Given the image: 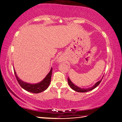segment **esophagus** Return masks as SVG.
Wrapping results in <instances>:
<instances>
[{
  "label": "esophagus",
  "mask_w": 122,
  "mask_h": 122,
  "mask_svg": "<svg viewBox=\"0 0 122 122\" xmlns=\"http://www.w3.org/2000/svg\"><path fill=\"white\" fill-rule=\"evenodd\" d=\"M62 61V59L61 58V57H59V58L58 59V62H61Z\"/></svg>",
  "instance_id": "34e87169"
}]
</instances>
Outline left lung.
I'll list each match as a JSON object with an SVG mask.
<instances>
[{"mask_svg": "<svg viewBox=\"0 0 122 122\" xmlns=\"http://www.w3.org/2000/svg\"><path fill=\"white\" fill-rule=\"evenodd\" d=\"M103 76L102 77V79H101L100 81H99L97 82H96V83L93 86H92V87H90L88 88H82L78 87V86H77L75 85V84H74L73 82L71 81V80H70L69 77H68V84L69 85L70 87H71L72 89H73L74 91H76V92H89V91L94 89V88L97 87V86L101 83V81H102V80L103 79Z\"/></svg>", "mask_w": 122, "mask_h": 122, "instance_id": "obj_1", "label": "left lung"}]
</instances>
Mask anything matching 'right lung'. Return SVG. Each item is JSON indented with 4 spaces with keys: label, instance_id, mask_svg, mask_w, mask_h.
Listing matches in <instances>:
<instances>
[{
    "label": "right lung",
    "instance_id": "right-lung-1",
    "mask_svg": "<svg viewBox=\"0 0 122 122\" xmlns=\"http://www.w3.org/2000/svg\"><path fill=\"white\" fill-rule=\"evenodd\" d=\"M14 69V74H15V77L16 80L18 82V83L20 84V86L21 87L26 91H27L28 92H32V93L35 94H38L42 92H44L45 90H46L47 88L49 86V84L51 83V74H52V68H51L50 71L49 72L48 74L46 75L44 80H42L41 82H39L37 83H27V82H24L22 81L21 80H20V78L18 77L16 74V72L15 70Z\"/></svg>",
    "mask_w": 122,
    "mask_h": 122
}]
</instances>
